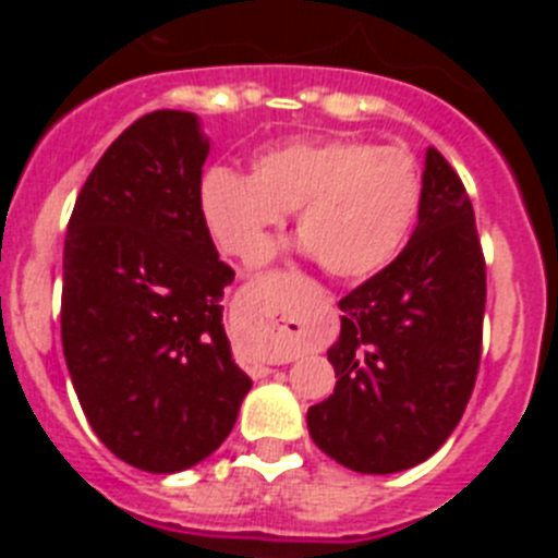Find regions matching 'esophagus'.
<instances>
[{
    "mask_svg": "<svg viewBox=\"0 0 558 558\" xmlns=\"http://www.w3.org/2000/svg\"><path fill=\"white\" fill-rule=\"evenodd\" d=\"M295 357H299V354H295V352H290L288 357H284V360H295ZM251 372H254V374H268L270 368H268V366H263V363H254V366H251Z\"/></svg>",
    "mask_w": 558,
    "mask_h": 558,
    "instance_id": "34e87169",
    "label": "esophagus"
}]
</instances>
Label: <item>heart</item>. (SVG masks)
Returning <instances> with one entry per match:
<instances>
[{
  "label": "heart",
  "instance_id": "obj_1",
  "mask_svg": "<svg viewBox=\"0 0 558 558\" xmlns=\"http://www.w3.org/2000/svg\"><path fill=\"white\" fill-rule=\"evenodd\" d=\"M211 240L243 263L263 259L284 211L302 248L335 279H366L405 245L422 172L408 150L360 140H295L259 153L251 175L215 167L198 186Z\"/></svg>",
  "mask_w": 558,
  "mask_h": 558
}]
</instances>
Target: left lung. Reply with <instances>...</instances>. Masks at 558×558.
I'll return each instance as SVG.
<instances>
[{
  "mask_svg": "<svg viewBox=\"0 0 558 558\" xmlns=\"http://www.w3.org/2000/svg\"><path fill=\"white\" fill-rule=\"evenodd\" d=\"M338 307L340 338L327 352L338 383L307 411L310 436L347 470H411L461 422L486 307L472 201L436 147H427L413 236Z\"/></svg>",
  "mask_w": 558,
  "mask_h": 558,
  "instance_id": "left-lung-1",
  "label": "left lung"
}]
</instances>
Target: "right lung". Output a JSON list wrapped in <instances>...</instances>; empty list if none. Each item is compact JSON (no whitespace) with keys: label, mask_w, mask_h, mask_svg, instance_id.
<instances>
[{"label":"right lung","mask_w":558,"mask_h":558,"mask_svg":"<svg viewBox=\"0 0 558 558\" xmlns=\"http://www.w3.org/2000/svg\"><path fill=\"white\" fill-rule=\"evenodd\" d=\"M206 156L195 113L140 117L86 179L63 243L72 386L102 445L156 475L218 450L251 391L223 329L234 270L201 218Z\"/></svg>","instance_id":"right-lung-1"}]
</instances>
